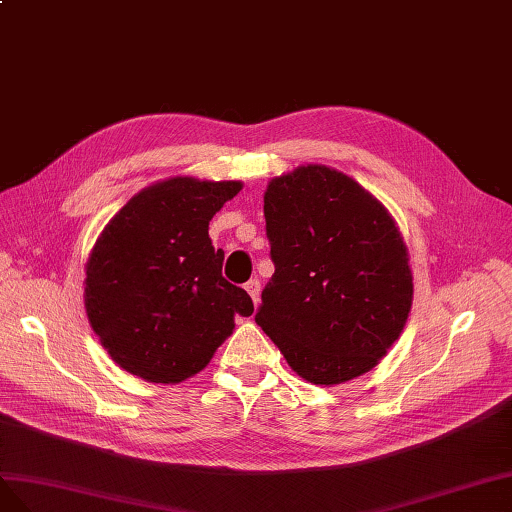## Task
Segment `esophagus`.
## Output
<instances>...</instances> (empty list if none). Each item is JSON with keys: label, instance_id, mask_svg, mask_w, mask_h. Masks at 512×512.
<instances>
[{"label": "esophagus", "instance_id": "1", "mask_svg": "<svg viewBox=\"0 0 512 512\" xmlns=\"http://www.w3.org/2000/svg\"><path fill=\"white\" fill-rule=\"evenodd\" d=\"M244 287H246L248 294H251V298H253L255 306H257V304H259V291H261V283H259L257 279H251V281H248Z\"/></svg>", "mask_w": 512, "mask_h": 512}]
</instances>
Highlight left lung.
<instances>
[{
	"label": "left lung",
	"mask_w": 512,
	"mask_h": 512,
	"mask_svg": "<svg viewBox=\"0 0 512 512\" xmlns=\"http://www.w3.org/2000/svg\"><path fill=\"white\" fill-rule=\"evenodd\" d=\"M274 274L255 321L306 382L371 371L412 309L410 257L388 210L349 175L304 165L268 184Z\"/></svg>",
	"instance_id": "left-lung-1"
}]
</instances>
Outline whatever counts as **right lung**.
<instances>
[{"label": "right lung", "instance_id": "add662e5", "mask_svg": "<svg viewBox=\"0 0 512 512\" xmlns=\"http://www.w3.org/2000/svg\"><path fill=\"white\" fill-rule=\"evenodd\" d=\"M242 182L171 178L143 188L102 229L85 266V311L113 362L178 384L212 360L253 300L223 276L212 216Z\"/></svg>", "mask_w": 512, "mask_h": 512}]
</instances>
